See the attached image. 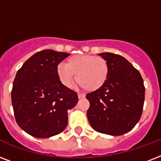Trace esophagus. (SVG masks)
Returning a JSON list of instances; mask_svg holds the SVG:
<instances>
[{
  "label": "esophagus",
  "instance_id": "34e87169",
  "mask_svg": "<svg viewBox=\"0 0 161 161\" xmlns=\"http://www.w3.org/2000/svg\"><path fill=\"white\" fill-rule=\"evenodd\" d=\"M78 98H79V99L85 98V94H83V93H78Z\"/></svg>",
  "mask_w": 161,
  "mask_h": 161
}]
</instances>
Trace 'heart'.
Returning <instances> with one entry per match:
<instances>
[{
	"label": "heart",
	"instance_id": "1",
	"mask_svg": "<svg viewBox=\"0 0 161 161\" xmlns=\"http://www.w3.org/2000/svg\"><path fill=\"white\" fill-rule=\"evenodd\" d=\"M59 80L66 88H71L76 81L87 91L98 90L107 82L109 66L105 58L88 54H77L66 61L65 65L57 68Z\"/></svg>",
	"mask_w": 161,
	"mask_h": 161
}]
</instances>
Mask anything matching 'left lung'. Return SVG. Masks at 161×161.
Wrapping results in <instances>:
<instances>
[{
    "instance_id": "left-lung-1",
    "label": "left lung",
    "mask_w": 161,
    "mask_h": 161,
    "mask_svg": "<svg viewBox=\"0 0 161 161\" xmlns=\"http://www.w3.org/2000/svg\"><path fill=\"white\" fill-rule=\"evenodd\" d=\"M98 55L107 60L109 74L102 88L86 95L90 103L88 122L102 134L124 135L135 127L142 115L144 81L140 72L122 56L111 53Z\"/></svg>"
}]
</instances>
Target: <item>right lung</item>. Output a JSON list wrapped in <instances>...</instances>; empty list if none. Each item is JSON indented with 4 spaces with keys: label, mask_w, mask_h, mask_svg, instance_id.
<instances>
[{
    "label": "right lung",
    "mask_w": 161,
    "mask_h": 161,
    "mask_svg": "<svg viewBox=\"0 0 161 161\" xmlns=\"http://www.w3.org/2000/svg\"><path fill=\"white\" fill-rule=\"evenodd\" d=\"M69 54L47 49L36 53L17 71L11 90L14 115L21 129L36 138L60 134L68 125V109L78 94L59 80L57 68Z\"/></svg>",
    "instance_id": "right-lung-1"
}]
</instances>
